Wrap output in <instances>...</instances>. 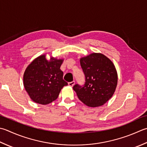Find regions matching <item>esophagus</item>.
<instances>
[{
    "label": "esophagus",
    "instance_id": "esophagus-1",
    "mask_svg": "<svg viewBox=\"0 0 147 147\" xmlns=\"http://www.w3.org/2000/svg\"><path fill=\"white\" fill-rule=\"evenodd\" d=\"M75 84V82L74 81H73V82H69L68 83V85H69V86H70V87H73V86Z\"/></svg>",
    "mask_w": 147,
    "mask_h": 147
}]
</instances>
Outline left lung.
I'll return each instance as SVG.
<instances>
[{"label": "left lung", "instance_id": "1", "mask_svg": "<svg viewBox=\"0 0 147 147\" xmlns=\"http://www.w3.org/2000/svg\"><path fill=\"white\" fill-rule=\"evenodd\" d=\"M85 83L76 84L73 90L79 99L90 107L104 105L115 92L117 73L111 60L100 53H92L80 59Z\"/></svg>", "mask_w": 147, "mask_h": 147}]
</instances>
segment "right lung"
Segmentation results:
<instances>
[{
  "mask_svg": "<svg viewBox=\"0 0 147 147\" xmlns=\"http://www.w3.org/2000/svg\"><path fill=\"white\" fill-rule=\"evenodd\" d=\"M62 61L55 58L48 61L45 55H41L26 69L24 84L33 101L41 105L51 103L57 99L63 87L68 85L60 69Z\"/></svg>",
  "mask_w": 147,
  "mask_h": 147,
  "instance_id": "add662e5",
  "label": "right lung"
}]
</instances>
